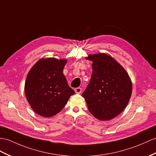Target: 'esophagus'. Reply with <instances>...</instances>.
Returning <instances> with one entry per match:
<instances>
[{
	"label": "esophagus",
	"instance_id": "1",
	"mask_svg": "<svg viewBox=\"0 0 156 156\" xmlns=\"http://www.w3.org/2000/svg\"><path fill=\"white\" fill-rule=\"evenodd\" d=\"M81 90H82V89H81V88H80V87H77V88H76L75 90V93H77V94L81 93Z\"/></svg>",
	"mask_w": 156,
	"mask_h": 156
}]
</instances>
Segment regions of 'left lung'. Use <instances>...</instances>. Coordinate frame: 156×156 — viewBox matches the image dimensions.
<instances>
[{"mask_svg":"<svg viewBox=\"0 0 156 156\" xmlns=\"http://www.w3.org/2000/svg\"><path fill=\"white\" fill-rule=\"evenodd\" d=\"M93 73L82 95L89 112L101 120L116 117L126 107L132 94V82L121 66L105 54L90 55Z\"/></svg>","mask_w":156,"mask_h":156,"instance_id":"1","label":"left lung"}]
</instances>
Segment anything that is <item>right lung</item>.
<instances>
[{"instance_id": "right-lung-1", "label": "right lung", "mask_w": 156, "mask_h": 156, "mask_svg": "<svg viewBox=\"0 0 156 156\" xmlns=\"http://www.w3.org/2000/svg\"><path fill=\"white\" fill-rule=\"evenodd\" d=\"M66 62V59H41L29 71L25 82V94L37 115L44 117L55 115L75 94L63 73Z\"/></svg>"}]
</instances>
